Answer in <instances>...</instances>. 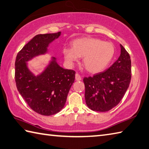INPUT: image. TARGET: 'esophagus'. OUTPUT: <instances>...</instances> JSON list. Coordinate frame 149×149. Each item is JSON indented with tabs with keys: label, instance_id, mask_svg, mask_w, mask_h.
Here are the masks:
<instances>
[{
	"label": "esophagus",
	"instance_id": "34e87169",
	"mask_svg": "<svg viewBox=\"0 0 149 149\" xmlns=\"http://www.w3.org/2000/svg\"><path fill=\"white\" fill-rule=\"evenodd\" d=\"M75 79H76L77 81H81V77L80 76L79 74H75Z\"/></svg>",
	"mask_w": 149,
	"mask_h": 149
}]
</instances>
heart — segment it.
Returning a JSON list of instances; mask_svg holds the SVG:
<instances>
[{"mask_svg": "<svg viewBox=\"0 0 149 149\" xmlns=\"http://www.w3.org/2000/svg\"><path fill=\"white\" fill-rule=\"evenodd\" d=\"M72 48H64L63 54L70 64L83 58V65L86 71L96 74L103 71L109 65L115 55V47L111 43L103 42L93 37H85L75 40Z\"/></svg>", "mask_w": 149, "mask_h": 149, "instance_id": "heart-1", "label": "heart"}]
</instances>
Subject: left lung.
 I'll list each match as a JSON object with an SVG mask.
<instances>
[{
    "mask_svg": "<svg viewBox=\"0 0 149 149\" xmlns=\"http://www.w3.org/2000/svg\"><path fill=\"white\" fill-rule=\"evenodd\" d=\"M120 48V55L111 66L83 78L86 104L94 111H108L117 106L128 88L132 77L130 56L121 44Z\"/></svg>",
    "mask_w": 149,
    "mask_h": 149,
    "instance_id": "left-lung-1",
    "label": "left lung"
}]
</instances>
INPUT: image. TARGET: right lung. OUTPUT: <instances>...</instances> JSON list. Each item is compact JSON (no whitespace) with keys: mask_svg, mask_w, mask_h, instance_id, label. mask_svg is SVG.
I'll return each mask as SVG.
<instances>
[{"mask_svg":"<svg viewBox=\"0 0 149 149\" xmlns=\"http://www.w3.org/2000/svg\"><path fill=\"white\" fill-rule=\"evenodd\" d=\"M61 32L38 34L19 51L15 62V81L21 96L31 109L45 116L58 113L64 107L68 94L75 80V72L64 69L56 63L55 58L38 76L29 71L26 61L47 52L51 42Z\"/></svg>","mask_w":149,"mask_h":149,"instance_id":"right-lung-1","label":"right lung"}]
</instances>
